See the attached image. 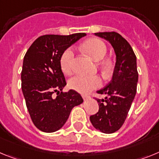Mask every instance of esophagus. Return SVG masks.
<instances>
[{
	"label": "esophagus",
	"instance_id": "1",
	"mask_svg": "<svg viewBox=\"0 0 159 159\" xmlns=\"http://www.w3.org/2000/svg\"><path fill=\"white\" fill-rule=\"evenodd\" d=\"M82 98H83V99L85 101H86V100H87V99L89 98V96H86V95H83V96H82Z\"/></svg>",
	"mask_w": 159,
	"mask_h": 159
}]
</instances>
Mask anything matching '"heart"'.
Here are the masks:
<instances>
[{"label":"heart","mask_w":159,"mask_h":159,"mask_svg":"<svg viewBox=\"0 0 159 159\" xmlns=\"http://www.w3.org/2000/svg\"><path fill=\"white\" fill-rule=\"evenodd\" d=\"M81 49L96 62L102 60L107 53L106 44L102 40L98 38H90L86 40L85 42L81 44ZM74 55L73 50L71 49H68L65 51L61 57V69L65 74H69L71 72ZM111 68H112L111 63L108 61H105L101 64V69L106 74L110 73ZM101 85H102V81L100 78L97 76L85 77V76L77 75L70 78L69 81V87L70 89L83 94L89 93L91 90L100 87Z\"/></svg>","instance_id":"heart-1"}]
</instances>
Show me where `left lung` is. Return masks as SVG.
Here are the masks:
<instances>
[{
	"instance_id": "1",
	"label": "left lung",
	"mask_w": 159,
	"mask_h": 159,
	"mask_svg": "<svg viewBox=\"0 0 159 159\" xmlns=\"http://www.w3.org/2000/svg\"><path fill=\"white\" fill-rule=\"evenodd\" d=\"M94 34L112 45L116 62L112 80L97 91L108 97L97 99L98 112L90 116L89 119L95 129L102 133L112 134L123 125L136 94L139 80L137 58L128 41L118 33L102 32Z\"/></svg>"
}]
</instances>
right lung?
<instances>
[{
	"label": "right lung",
	"instance_id": "obj_1",
	"mask_svg": "<svg viewBox=\"0 0 159 159\" xmlns=\"http://www.w3.org/2000/svg\"><path fill=\"white\" fill-rule=\"evenodd\" d=\"M86 36L44 35L32 44L25 55L21 71V89L26 106L35 126L45 133L62 127L74 107L83 102L81 95L73 89L61 91L66 85L60 59L69 47Z\"/></svg>",
	"mask_w": 159,
	"mask_h": 159
}]
</instances>
